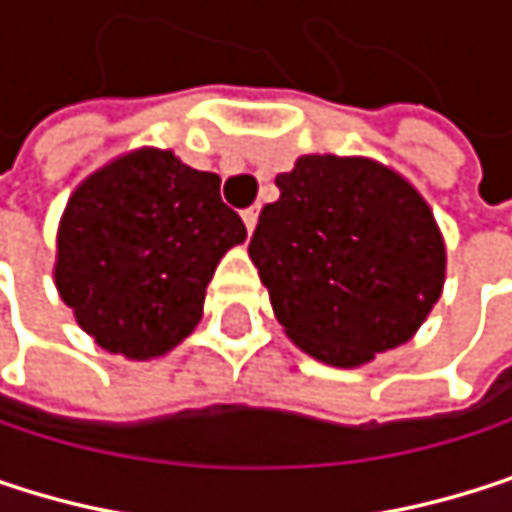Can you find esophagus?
<instances>
[{
    "instance_id": "34e87169",
    "label": "esophagus",
    "mask_w": 512,
    "mask_h": 512,
    "mask_svg": "<svg viewBox=\"0 0 512 512\" xmlns=\"http://www.w3.org/2000/svg\"><path fill=\"white\" fill-rule=\"evenodd\" d=\"M258 215H261V212H258V206H251V209H245V212H242V221H245V230H248V233H251L254 227H258Z\"/></svg>"
}]
</instances>
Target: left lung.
I'll use <instances>...</instances> for the list:
<instances>
[{
    "mask_svg": "<svg viewBox=\"0 0 512 512\" xmlns=\"http://www.w3.org/2000/svg\"><path fill=\"white\" fill-rule=\"evenodd\" d=\"M248 258L288 339L339 369L405 345L444 288L429 203L372 158L303 155L276 176Z\"/></svg>",
    "mask_w": 512,
    "mask_h": 512,
    "instance_id": "obj_1",
    "label": "left lung"
}]
</instances>
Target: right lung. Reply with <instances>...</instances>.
<instances>
[{
	"instance_id": "obj_1",
	"label": "right lung",
	"mask_w": 512,
	"mask_h": 512,
	"mask_svg": "<svg viewBox=\"0 0 512 512\" xmlns=\"http://www.w3.org/2000/svg\"><path fill=\"white\" fill-rule=\"evenodd\" d=\"M218 185L170 149H134L68 197L53 279L104 351L152 360L197 327L218 261L245 239Z\"/></svg>"
}]
</instances>
